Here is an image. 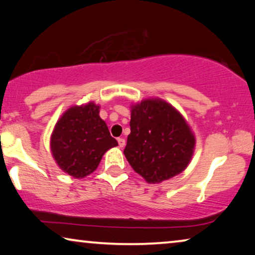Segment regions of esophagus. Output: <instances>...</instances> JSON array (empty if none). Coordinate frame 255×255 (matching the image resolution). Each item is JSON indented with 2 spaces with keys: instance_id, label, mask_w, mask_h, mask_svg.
Masks as SVG:
<instances>
[{
  "instance_id": "esophagus-1",
  "label": "esophagus",
  "mask_w": 255,
  "mask_h": 255,
  "mask_svg": "<svg viewBox=\"0 0 255 255\" xmlns=\"http://www.w3.org/2000/svg\"><path fill=\"white\" fill-rule=\"evenodd\" d=\"M117 142H119V146H120L121 148H123V147L125 146V140H124L123 138H119V139H117Z\"/></svg>"
}]
</instances>
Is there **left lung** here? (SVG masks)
Segmentation results:
<instances>
[{"label":"left lung","instance_id":"1","mask_svg":"<svg viewBox=\"0 0 255 255\" xmlns=\"http://www.w3.org/2000/svg\"><path fill=\"white\" fill-rule=\"evenodd\" d=\"M131 133L124 155L133 170L150 183H159L185 170L195 138L183 117L159 99L132 107Z\"/></svg>","mask_w":255,"mask_h":255}]
</instances>
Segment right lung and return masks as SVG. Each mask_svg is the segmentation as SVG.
<instances>
[{
    "mask_svg": "<svg viewBox=\"0 0 255 255\" xmlns=\"http://www.w3.org/2000/svg\"><path fill=\"white\" fill-rule=\"evenodd\" d=\"M99 116V106H74L58 121L51 136V151L61 170L81 179L92 173L106 151L117 146Z\"/></svg>",
    "mask_w": 255,
    "mask_h": 255,
    "instance_id": "right-lung-1",
    "label": "right lung"
}]
</instances>
